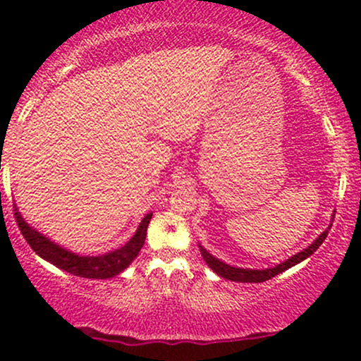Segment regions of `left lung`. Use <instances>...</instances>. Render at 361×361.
Listing matches in <instances>:
<instances>
[{
  "mask_svg": "<svg viewBox=\"0 0 361 361\" xmlns=\"http://www.w3.org/2000/svg\"><path fill=\"white\" fill-rule=\"evenodd\" d=\"M331 226H333V224H331ZM326 235H327V231H324V233L319 235L316 241L310 244L309 247H305L304 251L297 252V255H293L292 258L283 261V263L276 264V267L268 268V270H247V268L231 267V264H226L224 261L214 258V256L210 255L205 247H202V246H198V247H200V252H202V256H204V259L207 261V264H209V267L212 268V270L217 273L219 276H222V279L233 280V281H243V283H259V281L270 280L275 275H279V273L288 270V268H292V267H295L297 263H300V261L309 258L310 255H314V251H316L317 247L324 243Z\"/></svg>",
  "mask_w": 361,
  "mask_h": 361,
  "instance_id": "8db88e82",
  "label": "left lung"
}]
</instances>
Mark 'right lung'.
Wrapping results in <instances>:
<instances>
[{
	"label": "right lung",
	"instance_id": "1",
	"mask_svg": "<svg viewBox=\"0 0 361 361\" xmlns=\"http://www.w3.org/2000/svg\"><path fill=\"white\" fill-rule=\"evenodd\" d=\"M152 212L147 214L142 219V222L139 224L137 231L132 235L130 241L126 246H122L120 250H115L111 252L102 256H80L74 255V252L64 250L59 244L52 243L51 239H47L45 235L37 233L35 229H32L27 222L23 221V217L20 215L18 209H15V219L18 224L20 231H22L25 241L30 244V247L34 250L40 258H44L49 263H52L54 267L61 268V270L71 273V275L82 276V279H111V276L122 273L128 264L137 258L139 251L142 250L144 241H146L147 234V226L151 222Z\"/></svg>",
	"mask_w": 361,
	"mask_h": 361
}]
</instances>
